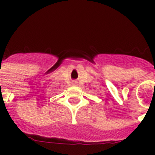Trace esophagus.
<instances>
[{"instance_id": "obj_1", "label": "esophagus", "mask_w": 155, "mask_h": 155, "mask_svg": "<svg viewBox=\"0 0 155 155\" xmlns=\"http://www.w3.org/2000/svg\"><path fill=\"white\" fill-rule=\"evenodd\" d=\"M72 84H76V81H73V82H72Z\"/></svg>"}]
</instances>
